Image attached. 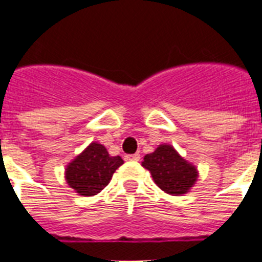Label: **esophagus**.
Instances as JSON below:
<instances>
[{
	"mask_svg": "<svg viewBox=\"0 0 262 262\" xmlns=\"http://www.w3.org/2000/svg\"><path fill=\"white\" fill-rule=\"evenodd\" d=\"M123 159L126 160V162H137V160H140V154H132V155H125V156H123Z\"/></svg>",
	"mask_w": 262,
	"mask_h": 262,
	"instance_id": "obj_1",
	"label": "esophagus"
}]
</instances>
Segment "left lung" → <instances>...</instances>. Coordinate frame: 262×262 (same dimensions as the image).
Listing matches in <instances>:
<instances>
[{
    "label": "left lung",
    "mask_w": 262,
    "mask_h": 262,
    "mask_svg": "<svg viewBox=\"0 0 262 262\" xmlns=\"http://www.w3.org/2000/svg\"><path fill=\"white\" fill-rule=\"evenodd\" d=\"M141 166L151 172L162 190L171 195L189 193L199 178L194 164L183 159L170 144H160L152 154H147Z\"/></svg>",
    "instance_id": "8db88e82"
}]
</instances>
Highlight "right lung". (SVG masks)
Segmentation results:
<instances>
[{
  "label": "right lung",
  "instance_id": "obj_1",
  "mask_svg": "<svg viewBox=\"0 0 262 262\" xmlns=\"http://www.w3.org/2000/svg\"><path fill=\"white\" fill-rule=\"evenodd\" d=\"M123 163L121 156H111L106 147L92 141L65 168V181L83 197L98 194L108 185L115 170Z\"/></svg>",
  "mask_w": 262,
  "mask_h": 262
}]
</instances>
